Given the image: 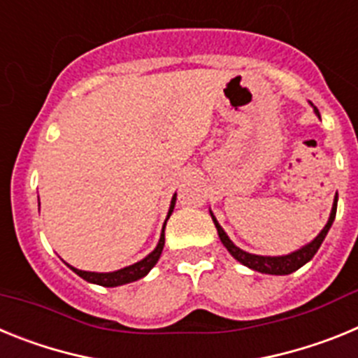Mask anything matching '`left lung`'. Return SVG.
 Segmentation results:
<instances>
[{"mask_svg":"<svg viewBox=\"0 0 358 358\" xmlns=\"http://www.w3.org/2000/svg\"><path fill=\"white\" fill-rule=\"evenodd\" d=\"M315 113H317V116H319L317 109H315ZM335 213H337V197H335V201H334V208H331L330 218H328V224L324 226V229H322L321 233H319V235L308 243V245H305V248H301L299 251L292 252V255H287V256H258V255H251V252L242 251V249L236 248L235 243L229 240V236L224 233V229L220 227V224L217 222V218L213 217V213H211V218H213L215 227H217V231H218L220 242L226 245L227 251H229L231 255H233V258H235V260H238L240 264H243L245 267L252 268V271H258V273H264V274H290V273H294V271H297L299 267H303L306 262H310L312 258H314V255L317 252V249L321 248V243H322V240H324V236L328 235V231H330L331 224H334Z\"/></svg>","mask_w":358,"mask_h":358,"instance_id":"1","label":"left lung"}]
</instances>
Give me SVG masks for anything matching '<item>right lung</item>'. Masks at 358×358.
<instances>
[{"instance_id": "obj_1", "label": "right lung", "mask_w": 358, "mask_h": 358, "mask_svg": "<svg viewBox=\"0 0 358 358\" xmlns=\"http://www.w3.org/2000/svg\"><path fill=\"white\" fill-rule=\"evenodd\" d=\"M173 206H176V195H173L172 204H170L169 217L172 215ZM164 226H166V222H164ZM164 226H163V233H161L157 248L154 249L147 258L138 262V264L129 265V267L125 268H120V271H115V273H87V271H78V268L71 267L73 273H77L78 276L84 278V280L90 281V283H96V285H102V287H118V285H125V283H131V281L140 280V278H143L145 274H147L148 271L157 264V260H159V256L164 248Z\"/></svg>"}]
</instances>
